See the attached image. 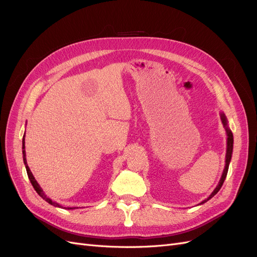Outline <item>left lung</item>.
<instances>
[{
	"mask_svg": "<svg viewBox=\"0 0 257 257\" xmlns=\"http://www.w3.org/2000/svg\"><path fill=\"white\" fill-rule=\"evenodd\" d=\"M220 117H221V121L223 123V127L225 129V132H226V154H225V166H224V169H223V173L221 175V178L219 180V183H218V185L216 186V188L213 191V193L208 196L205 200H203L201 203L199 204H203L205 203L206 201L210 200L211 198H213L218 192H219V189L221 188L224 180H225V177H226V174H227V170H229V165H230V162H231V159H232V154H233V143H234V140H233V134L232 131L230 130L229 126H227V119L224 115V113H220Z\"/></svg>",
	"mask_w": 257,
	"mask_h": 257,
	"instance_id": "8db88e82",
	"label": "left lung"
}]
</instances>
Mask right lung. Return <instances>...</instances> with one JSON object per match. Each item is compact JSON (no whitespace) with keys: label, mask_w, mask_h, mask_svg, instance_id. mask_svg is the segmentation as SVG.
Here are the masks:
<instances>
[{"label":"right lung","mask_w":257,"mask_h":257,"mask_svg":"<svg viewBox=\"0 0 257 257\" xmlns=\"http://www.w3.org/2000/svg\"><path fill=\"white\" fill-rule=\"evenodd\" d=\"M22 154H23V161H24V165H25V168H26L28 179H30V181H31L32 185H33L34 188H35V191L38 193V195H39L40 197H42L46 202H49L50 204H52V205H54V206H56V207H62L59 203H57V202L53 201L51 198H49V197H47V196L44 194V192L42 191V188L40 187V185L38 184V182L36 181V179H35L34 175L32 174L30 167H28L27 161H26V154H25V134H24V137H23V140H22ZM65 208H66V207H65ZM73 208H75V207H68V210H73Z\"/></svg>","instance_id":"obj_1"}]
</instances>
